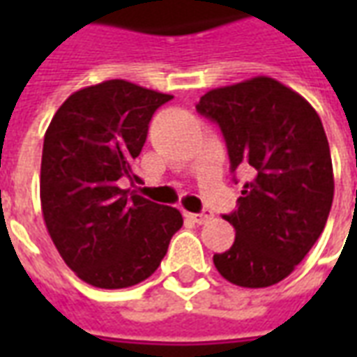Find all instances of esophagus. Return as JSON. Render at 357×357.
<instances>
[{
	"label": "esophagus",
	"instance_id": "obj_1",
	"mask_svg": "<svg viewBox=\"0 0 357 357\" xmlns=\"http://www.w3.org/2000/svg\"><path fill=\"white\" fill-rule=\"evenodd\" d=\"M185 216L189 218V220H193L195 224H206L210 218H212V212H208V210H204L201 214H191V212H187Z\"/></svg>",
	"mask_w": 357,
	"mask_h": 357
}]
</instances>
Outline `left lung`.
Here are the masks:
<instances>
[{
	"mask_svg": "<svg viewBox=\"0 0 357 357\" xmlns=\"http://www.w3.org/2000/svg\"><path fill=\"white\" fill-rule=\"evenodd\" d=\"M197 110L220 126L233 174L241 166L255 176L224 216L235 241L214 266L233 284L271 287L304 260L329 218L335 179L321 118L268 76L210 89Z\"/></svg>",
	"mask_w": 357,
	"mask_h": 357,
	"instance_id": "8db88e82",
	"label": "left lung"
}]
</instances>
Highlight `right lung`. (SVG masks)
<instances>
[{"label": "right lung", "instance_id": "obj_1", "mask_svg": "<svg viewBox=\"0 0 357 357\" xmlns=\"http://www.w3.org/2000/svg\"><path fill=\"white\" fill-rule=\"evenodd\" d=\"M172 95L107 80L74 91L43 137L40 199L59 255L82 281L126 289L145 281L183 225L178 208L122 189L149 122Z\"/></svg>", "mask_w": 357, "mask_h": 357}]
</instances>
